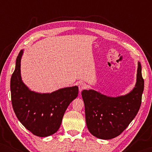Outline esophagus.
Returning a JSON list of instances; mask_svg holds the SVG:
<instances>
[{
    "label": "esophagus",
    "instance_id": "obj_1",
    "mask_svg": "<svg viewBox=\"0 0 152 152\" xmlns=\"http://www.w3.org/2000/svg\"><path fill=\"white\" fill-rule=\"evenodd\" d=\"M78 86H79V91H80V92L81 93V92H82V91L83 90V89H84L85 88H86V85L84 82H80V84H79Z\"/></svg>",
    "mask_w": 152,
    "mask_h": 152
}]
</instances>
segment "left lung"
I'll return each mask as SVG.
<instances>
[{
  "instance_id": "left-lung-1",
  "label": "left lung",
  "mask_w": 152,
  "mask_h": 152,
  "mask_svg": "<svg viewBox=\"0 0 152 152\" xmlns=\"http://www.w3.org/2000/svg\"><path fill=\"white\" fill-rule=\"evenodd\" d=\"M143 90L144 80L138 61L136 85L127 94L110 97L92 89L82 91L86 126L91 134L103 140L119 136L138 113Z\"/></svg>"
}]
</instances>
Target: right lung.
<instances>
[{"mask_svg":"<svg viewBox=\"0 0 152 152\" xmlns=\"http://www.w3.org/2000/svg\"><path fill=\"white\" fill-rule=\"evenodd\" d=\"M21 50L16 61L15 70L10 81L12 104L18 120L27 129L39 137L56 133L70 102L78 95V86L60 88L52 93H40L31 91L20 75Z\"/></svg>","mask_w":152,"mask_h":152,"instance_id":"obj_1","label":"right lung"}]
</instances>
